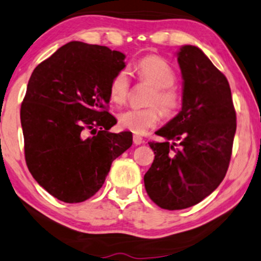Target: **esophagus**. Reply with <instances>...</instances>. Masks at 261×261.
<instances>
[{
  "label": "esophagus",
  "instance_id": "esophagus-1",
  "mask_svg": "<svg viewBox=\"0 0 261 261\" xmlns=\"http://www.w3.org/2000/svg\"><path fill=\"white\" fill-rule=\"evenodd\" d=\"M143 138H142L141 136H137V135H135L134 136V143L136 144V146H140V144L143 143Z\"/></svg>",
  "mask_w": 261,
  "mask_h": 261
}]
</instances>
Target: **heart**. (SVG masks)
Listing matches in <instances>:
<instances>
[{
	"label": "heart",
	"instance_id": "b5f03b06",
	"mask_svg": "<svg viewBox=\"0 0 261 261\" xmlns=\"http://www.w3.org/2000/svg\"><path fill=\"white\" fill-rule=\"evenodd\" d=\"M138 81L153 87L147 105H156L166 117H173L180 107V95L173 87L176 72L169 62L156 55L142 58L135 65ZM130 92V79L125 71L118 72L110 83L111 100L117 105L126 102ZM150 106L142 110H127L120 113L119 125L124 130L136 135L146 134L160 121V111Z\"/></svg>",
	"mask_w": 261,
	"mask_h": 261
}]
</instances>
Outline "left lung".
<instances>
[{
	"mask_svg": "<svg viewBox=\"0 0 261 261\" xmlns=\"http://www.w3.org/2000/svg\"><path fill=\"white\" fill-rule=\"evenodd\" d=\"M183 77L182 110L149 142L155 158L144 174L148 196L164 210H184L218 188L229 169L236 112L225 75L202 50L178 51Z\"/></svg>",
	"mask_w": 261,
	"mask_h": 261,
	"instance_id": "8db88e82",
	"label": "left lung"
}]
</instances>
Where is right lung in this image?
<instances>
[{"mask_svg": "<svg viewBox=\"0 0 261 261\" xmlns=\"http://www.w3.org/2000/svg\"><path fill=\"white\" fill-rule=\"evenodd\" d=\"M125 55L108 47L70 42L32 72L20 108L25 160L32 177L67 203L90 199L133 134L110 133V83ZM94 133L87 138L86 133Z\"/></svg>", "mask_w": 261, "mask_h": 261, "instance_id": "right-lung-1", "label": "right lung"}]
</instances>
